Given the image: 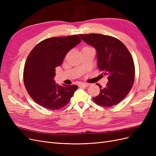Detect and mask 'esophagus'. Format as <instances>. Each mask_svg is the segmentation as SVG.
<instances>
[{"label": "esophagus", "mask_w": 156, "mask_h": 156, "mask_svg": "<svg viewBox=\"0 0 156 156\" xmlns=\"http://www.w3.org/2000/svg\"><path fill=\"white\" fill-rule=\"evenodd\" d=\"M90 84L88 83H80L79 84V87H88Z\"/></svg>", "instance_id": "obj_1"}]
</instances>
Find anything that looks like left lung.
I'll use <instances>...</instances> for the list:
<instances>
[{
    "instance_id": "obj_1",
    "label": "left lung",
    "mask_w": 156,
    "mask_h": 156,
    "mask_svg": "<svg viewBox=\"0 0 156 156\" xmlns=\"http://www.w3.org/2000/svg\"><path fill=\"white\" fill-rule=\"evenodd\" d=\"M81 39L96 49L98 67L107 75L105 88L97 84L100 93L93 100L103 107H110L121 102L133 87L135 66L124 44L110 36L100 34H80Z\"/></svg>"
}]
</instances>
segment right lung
I'll return each mask as SVG.
<instances>
[{
	"instance_id": "right-lung-1",
	"label": "right lung",
	"mask_w": 156,
	"mask_h": 156,
	"mask_svg": "<svg viewBox=\"0 0 156 156\" xmlns=\"http://www.w3.org/2000/svg\"><path fill=\"white\" fill-rule=\"evenodd\" d=\"M80 42L78 35L53 37L41 41L31 51L25 64L23 81L29 96L37 104L56 110L69 102L78 87L56 84L55 68Z\"/></svg>"
}]
</instances>
